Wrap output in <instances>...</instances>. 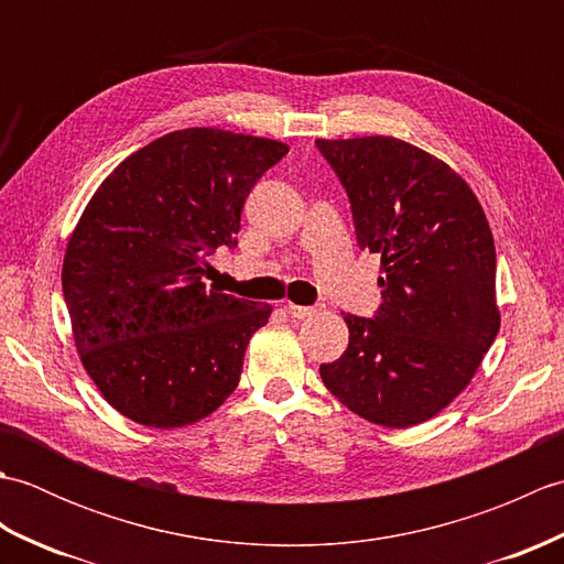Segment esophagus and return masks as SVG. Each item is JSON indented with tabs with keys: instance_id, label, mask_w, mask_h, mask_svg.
Here are the masks:
<instances>
[{
	"instance_id": "obj_1",
	"label": "esophagus",
	"mask_w": 564,
	"mask_h": 564,
	"mask_svg": "<svg viewBox=\"0 0 564 564\" xmlns=\"http://www.w3.org/2000/svg\"><path fill=\"white\" fill-rule=\"evenodd\" d=\"M285 310H289V313L297 319H305V317L317 313V307H313V305H295V303H289V305H285Z\"/></svg>"
}]
</instances>
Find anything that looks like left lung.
Instances as JSON below:
<instances>
[{"instance_id": "left-lung-1", "label": "left lung", "mask_w": 564, "mask_h": 564, "mask_svg": "<svg viewBox=\"0 0 564 564\" xmlns=\"http://www.w3.org/2000/svg\"><path fill=\"white\" fill-rule=\"evenodd\" d=\"M315 145L349 196L358 247L382 263L380 307L344 315L349 346L319 366L322 382L368 422L422 424L458 398L497 339L492 230L470 186L410 142Z\"/></svg>"}]
</instances>
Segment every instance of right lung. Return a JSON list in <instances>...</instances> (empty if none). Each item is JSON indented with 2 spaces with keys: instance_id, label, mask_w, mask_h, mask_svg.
<instances>
[{
  "instance_id": "right-lung-1",
  "label": "right lung",
  "mask_w": 564,
  "mask_h": 564,
  "mask_svg": "<svg viewBox=\"0 0 564 564\" xmlns=\"http://www.w3.org/2000/svg\"><path fill=\"white\" fill-rule=\"evenodd\" d=\"M283 142L186 128L104 178L72 232L63 293L84 368L142 426L194 424L230 398L271 305L208 285V257L237 247L245 200Z\"/></svg>"
}]
</instances>
